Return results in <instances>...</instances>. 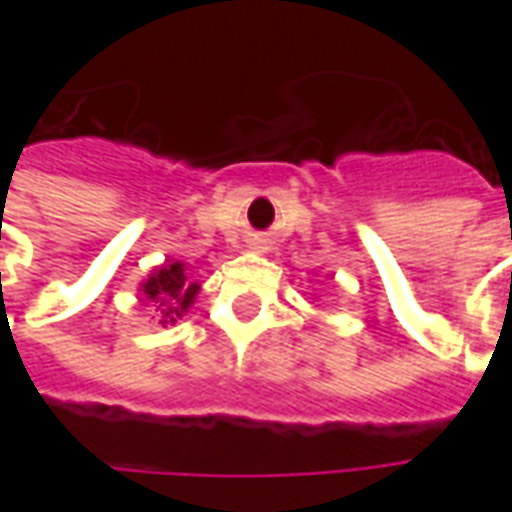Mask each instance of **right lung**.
<instances>
[{
    "label": "right lung",
    "mask_w": 512,
    "mask_h": 512,
    "mask_svg": "<svg viewBox=\"0 0 512 512\" xmlns=\"http://www.w3.org/2000/svg\"><path fill=\"white\" fill-rule=\"evenodd\" d=\"M197 290H200L197 282H189L183 274V263H167V266L153 271V277L145 282V296L161 312V318H164L161 323L178 321L180 315L191 307Z\"/></svg>",
    "instance_id": "obj_1"
}]
</instances>
